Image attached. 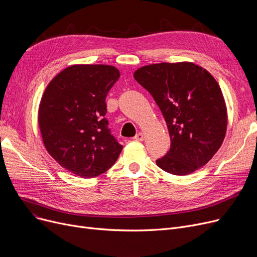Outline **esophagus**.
<instances>
[{"mask_svg": "<svg viewBox=\"0 0 257 257\" xmlns=\"http://www.w3.org/2000/svg\"><path fill=\"white\" fill-rule=\"evenodd\" d=\"M134 140L136 141H139V142H143L144 140H145V136H144V133H142V132H139L136 137L133 138Z\"/></svg>", "mask_w": 257, "mask_h": 257, "instance_id": "1", "label": "esophagus"}]
</instances>
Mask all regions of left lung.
I'll return each mask as SVG.
<instances>
[{
    "instance_id": "1",
    "label": "left lung",
    "mask_w": 257,
    "mask_h": 257,
    "mask_svg": "<svg viewBox=\"0 0 257 257\" xmlns=\"http://www.w3.org/2000/svg\"><path fill=\"white\" fill-rule=\"evenodd\" d=\"M133 76L151 93L169 129L171 148L156 165L179 176L205 166L227 129L226 105L215 79L193 62L146 65Z\"/></svg>"
}]
</instances>
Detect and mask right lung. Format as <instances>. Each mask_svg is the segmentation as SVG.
Here are the masks:
<instances>
[{
  "label": "right lung",
  "mask_w": 257,
  "mask_h": 257,
  "mask_svg": "<svg viewBox=\"0 0 257 257\" xmlns=\"http://www.w3.org/2000/svg\"><path fill=\"white\" fill-rule=\"evenodd\" d=\"M119 78L112 65L66 67L47 86L38 109L44 145L57 163L82 178L110 169L123 146L108 128L106 96Z\"/></svg>",
  "instance_id": "1"
}]
</instances>
